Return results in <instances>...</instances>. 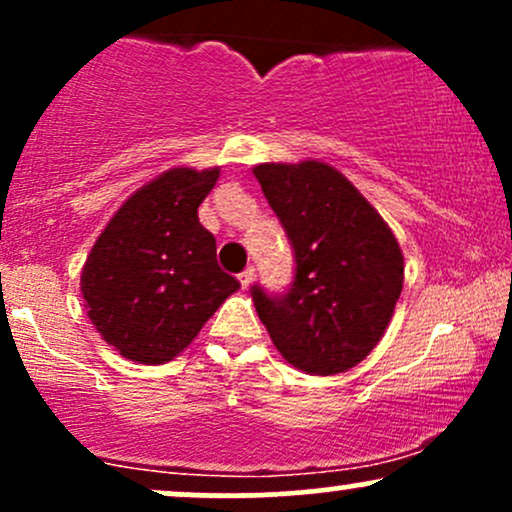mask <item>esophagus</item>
Listing matches in <instances>:
<instances>
[{"label": "esophagus", "instance_id": "esophagus-1", "mask_svg": "<svg viewBox=\"0 0 512 512\" xmlns=\"http://www.w3.org/2000/svg\"><path fill=\"white\" fill-rule=\"evenodd\" d=\"M238 279H240V286H243V289H250V284L255 281V269L248 267L245 272H240Z\"/></svg>", "mask_w": 512, "mask_h": 512}]
</instances>
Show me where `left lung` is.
<instances>
[{
    "mask_svg": "<svg viewBox=\"0 0 512 512\" xmlns=\"http://www.w3.org/2000/svg\"><path fill=\"white\" fill-rule=\"evenodd\" d=\"M252 173L296 252L289 293L252 286L257 315L293 368L344 373L373 351L395 313L404 284L395 233L327 163H260Z\"/></svg>",
    "mask_w": 512,
    "mask_h": 512,
    "instance_id": "8db88e82",
    "label": "left lung"
}]
</instances>
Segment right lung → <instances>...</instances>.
Segmentation results:
<instances>
[{"mask_svg": "<svg viewBox=\"0 0 512 512\" xmlns=\"http://www.w3.org/2000/svg\"><path fill=\"white\" fill-rule=\"evenodd\" d=\"M219 168H170L125 199L88 252L81 296L88 320L129 361H173L238 279L216 262L197 209Z\"/></svg>", "mask_w": 512, "mask_h": 512, "instance_id": "1", "label": "right lung"}]
</instances>
